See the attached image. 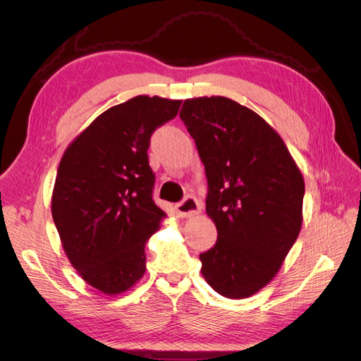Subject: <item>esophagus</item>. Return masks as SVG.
I'll return each instance as SVG.
<instances>
[{"mask_svg": "<svg viewBox=\"0 0 361 361\" xmlns=\"http://www.w3.org/2000/svg\"><path fill=\"white\" fill-rule=\"evenodd\" d=\"M176 211L180 216L190 218V216L197 215L202 211V206L194 195H187V197L176 204Z\"/></svg>", "mask_w": 361, "mask_h": 361, "instance_id": "obj_1", "label": "esophagus"}]
</instances>
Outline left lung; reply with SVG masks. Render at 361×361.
I'll return each mask as SVG.
<instances>
[{
	"mask_svg": "<svg viewBox=\"0 0 361 361\" xmlns=\"http://www.w3.org/2000/svg\"><path fill=\"white\" fill-rule=\"evenodd\" d=\"M180 118L207 179L206 214L218 238L202 274L227 298H247L277 274L301 231L304 179L264 118L223 96L194 97Z\"/></svg>",
	"mask_w": 361,
	"mask_h": 361,
	"instance_id": "obj_1",
	"label": "left lung"
}]
</instances>
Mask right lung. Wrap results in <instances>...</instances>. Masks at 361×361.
<instances>
[{
	"label": "right lung",
	"instance_id": "right-lung-1",
	"mask_svg": "<svg viewBox=\"0 0 361 361\" xmlns=\"http://www.w3.org/2000/svg\"><path fill=\"white\" fill-rule=\"evenodd\" d=\"M182 101L137 96L96 117L60 161L52 218L80 276L106 295L133 288L146 271L145 245L166 215L152 199L150 137Z\"/></svg>",
	"mask_w": 361,
	"mask_h": 361
}]
</instances>
